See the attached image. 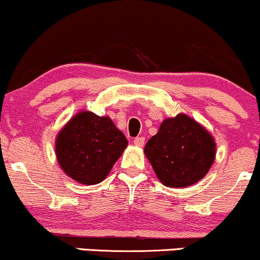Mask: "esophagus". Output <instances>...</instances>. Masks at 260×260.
I'll use <instances>...</instances> for the list:
<instances>
[{
  "label": "esophagus",
  "instance_id": "esophagus-1",
  "mask_svg": "<svg viewBox=\"0 0 260 260\" xmlns=\"http://www.w3.org/2000/svg\"><path fill=\"white\" fill-rule=\"evenodd\" d=\"M144 142H145L144 137H137V138H134V140H133V143L136 147H143V145H144Z\"/></svg>",
  "mask_w": 260,
  "mask_h": 260
}]
</instances>
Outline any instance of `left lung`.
<instances>
[{
    "mask_svg": "<svg viewBox=\"0 0 260 260\" xmlns=\"http://www.w3.org/2000/svg\"><path fill=\"white\" fill-rule=\"evenodd\" d=\"M144 154L164 186L184 188L208 174L215 160L216 143L207 128L180 113L162 121L145 144Z\"/></svg>",
    "mask_w": 260,
    "mask_h": 260,
    "instance_id": "obj_1",
    "label": "left lung"
}]
</instances>
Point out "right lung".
<instances>
[{
  "label": "right lung",
  "mask_w": 260,
  "mask_h": 260,
  "mask_svg": "<svg viewBox=\"0 0 260 260\" xmlns=\"http://www.w3.org/2000/svg\"><path fill=\"white\" fill-rule=\"evenodd\" d=\"M128 142L109 116L79 111L59 131L55 142L57 161L68 177L82 184L106 178Z\"/></svg>",
  "instance_id": "obj_1"
}]
</instances>
